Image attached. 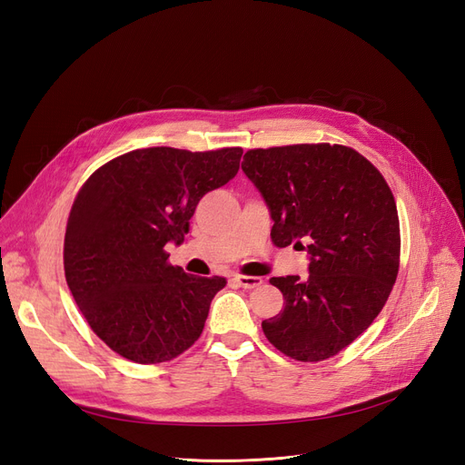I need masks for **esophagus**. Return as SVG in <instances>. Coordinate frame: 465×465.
<instances>
[{
	"label": "esophagus",
	"mask_w": 465,
	"mask_h": 465,
	"mask_svg": "<svg viewBox=\"0 0 465 465\" xmlns=\"http://www.w3.org/2000/svg\"><path fill=\"white\" fill-rule=\"evenodd\" d=\"M233 282L239 285V287H245V289H252L256 285L262 283V278H254V276H239V273H235L233 276Z\"/></svg>",
	"instance_id": "34e87169"
}]
</instances>
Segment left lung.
I'll return each mask as SVG.
<instances>
[{
	"label": "left lung",
	"instance_id": "8db88e82",
	"mask_svg": "<svg viewBox=\"0 0 465 465\" xmlns=\"http://www.w3.org/2000/svg\"><path fill=\"white\" fill-rule=\"evenodd\" d=\"M242 168L268 206L272 242L311 256L308 276L270 280L283 311L262 322L264 335L301 362L331 358L370 328L397 282L391 189L362 154L330 143L251 149Z\"/></svg>",
	"mask_w": 465,
	"mask_h": 465
}]
</instances>
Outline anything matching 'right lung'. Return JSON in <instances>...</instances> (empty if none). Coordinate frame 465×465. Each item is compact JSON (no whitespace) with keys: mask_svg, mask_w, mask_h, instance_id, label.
I'll return each instance as SVG.
<instances>
[{"mask_svg":"<svg viewBox=\"0 0 465 465\" xmlns=\"http://www.w3.org/2000/svg\"><path fill=\"white\" fill-rule=\"evenodd\" d=\"M243 149H135L103 164L78 192L64 233V278L94 333L137 364H159L203 333L226 280L168 264L199 201L226 185Z\"/></svg>","mask_w":465,"mask_h":465,"instance_id":"add662e5","label":"right lung"}]
</instances>
